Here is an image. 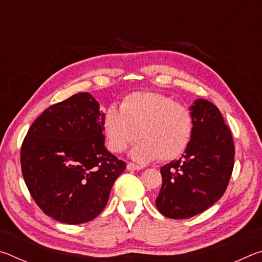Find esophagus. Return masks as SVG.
Returning a JSON list of instances; mask_svg holds the SVG:
<instances>
[{
    "mask_svg": "<svg viewBox=\"0 0 262 262\" xmlns=\"http://www.w3.org/2000/svg\"><path fill=\"white\" fill-rule=\"evenodd\" d=\"M142 168H143V166H141V165H136V164H134V163H128V164H127V170H129V171L142 170Z\"/></svg>",
    "mask_w": 262,
    "mask_h": 262,
    "instance_id": "esophagus-1",
    "label": "esophagus"
}]
</instances>
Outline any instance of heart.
I'll return each instance as SVG.
<instances>
[{
	"mask_svg": "<svg viewBox=\"0 0 262 262\" xmlns=\"http://www.w3.org/2000/svg\"><path fill=\"white\" fill-rule=\"evenodd\" d=\"M108 149L120 154L136 139L130 156L140 163L171 161L183 154L193 135L190 110L158 92L135 91L122 99L120 110L111 106L103 122Z\"/></svg>",
	"mask_w": 262,
	"mask_h": 262,
	"instance_id": "1",
	"label": "heart"
}]
</instances>
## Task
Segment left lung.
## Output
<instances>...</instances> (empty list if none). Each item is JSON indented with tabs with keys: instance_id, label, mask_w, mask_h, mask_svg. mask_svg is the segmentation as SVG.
I'll list each match as a JSON object with an SVG mask.
<instances>
[{
	"instance_id": "left-lung-1",
	"label": "left lung",
	"mask_w": 262,
	"mask_h": 262,
	"mask_svg": "<svg viewBox=\"0 0 262 262\" xmlns=\"http://www.w3.org/2000/svg\"><path fill=\"white\" fill-rule=\"evenodd\" d=\"M189 110L192 139L178 161L161 167L163 183L156 199L159 212L174 220L189 219L219 201L233 170L232 135L220 110L205 99L195 100Z\"/></svg>"
}]
</instances>
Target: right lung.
<instances>
[{"label":"right lung","instance_id":"obj_1","mask_svg":"<svg viewBox=\"0 0 262 262\" xmlns=\"http://www.w3.org/2000/svg\"><path fill=\"white\" fill-rule=\"evenodd\" d=\"M104 117L90 94H76L43 111L21 144V173L31 196L61 223L96 219L125 171L126 163L105 148Z\"/></svg>","mask_w":262,"mask_h":262}]
</instances>
